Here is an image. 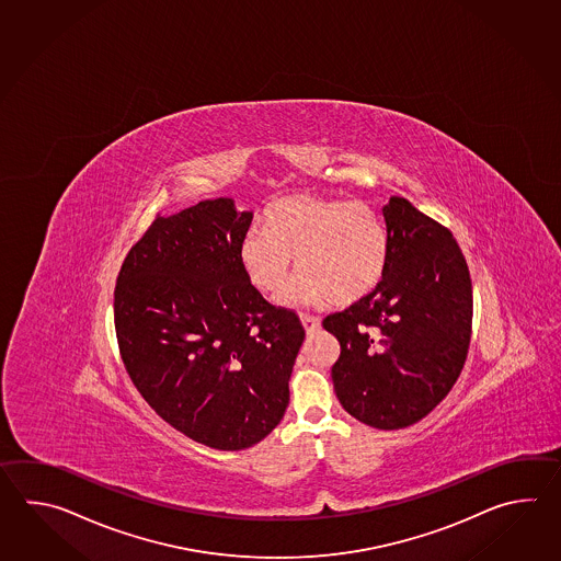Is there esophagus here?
<instances>
[{
  "instance_id": "34e87169",
  "label": "esophagus",
  "mask_w": 561,
  "mask_h": 561,
  "mask_svg": "<svg viewBox=\"0 0 561 561\" xmlns=\"http://www.w3.org/2000/svg\"><path fill=\"white\" fill-rule=\"evenodd\" d=\"M300 322H302L307 333H314V331L321 329V321L317 317H310V314H300Z\"/></svg>"
}]
</instances>
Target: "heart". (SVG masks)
I'll list each match as a JSON object with an SVG mask.
<instances>
[{
  "label": "heart",
  "instance_id": "obj_1",
  "mask_svg": "<svg viewBox=\"0 0 561 561\" xmlns=\"http://www.w3.org/2000/svg\"><path fill=\"white\" fill-rule=\"evenodd\" d=\"M297 261V283L286 300L298 305H355L381 285L389 264V232L360 201L286 196L264 213L263 228L240 242L242 271L254 288L278 295Z\"/></svg>",
  "mask_w": 561,
  "mask_h": 561
}]
</instances>
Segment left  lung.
<instances>
[{
	"label": "left lung",
	"instance_id": "8db88e82",
	"mask_svg": "<svg viewBox=\"0 0 561 561\" xmlns=\"http://www.w3.org/2000/svg\"><path fill=\"white\" fill-rule=\"evenodd\" d=\"M389 264L369 297L322 327L341 343L331 369L348 415L375 430H403L430 415L463 369L473 290L451 230L401 196L382 206Z\"/></svg>",
	"mask_w": 561,
	"mask_h": 561
}]
</instances>
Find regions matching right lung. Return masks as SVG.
<instances>
[{
  "label": "right lung",
  "mask_w": 561,
  "mask_h": 561,
  "mask_svg": "<svg viewBox=\"0 0 561 561\" xmlns=\"http://www.w3.org/2000/svg\"><path fill=\"white\" fill-rule=\"evenodd\" d=\"M252 213L232 198L156 216L119 268V355L146 403L192 442L247 449L275 430L305 341L293 310L249 283L239 249Z\"/></svg>",
  "instance_id": "obj_1"
}]
</instances>
